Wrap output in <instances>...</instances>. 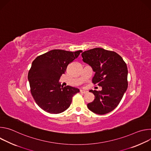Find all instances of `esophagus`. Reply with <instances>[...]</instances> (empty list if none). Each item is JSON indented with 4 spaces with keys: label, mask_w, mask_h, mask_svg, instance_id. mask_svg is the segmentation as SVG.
<instances>
[{
    "label": "esophagus",
    "mask_w": 151,
    "mask_h": 151,
    "mask_svg": "<svg viewBox=\"0 0 151 151\" xmlns=\"http://www.w3.org/2000/svg\"><path fill=\"white\" fill-rule=\"evenodd\" d=\"M87 92L88 91H86V90H80V93H82V94H85V93H87Z\"/></svg>",
    "instance_id": "obj_1"
}]
</instances>
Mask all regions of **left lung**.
I'll use <instances>...</instances> for the list:
<instances>
[{
  "label": "left lung",
  "instance_id": "obj_1",
  "mask_svg": "<svg viewBox=\"0 0 151 151\" xmlns=\"http://www.w3.org/2000/svg\"><path fill=\"white\" fill-rule=\"evenodd\" d=\"M95 72L92 82L102 87L101 91L90 90L95 97L87 104L93 112L104 115L115 109L128 87V69L122 58L114 51L96 48L81 54Z\"/></svg>",
  "mask_w": 151,
  "mask_h": 151
}]
</instances>
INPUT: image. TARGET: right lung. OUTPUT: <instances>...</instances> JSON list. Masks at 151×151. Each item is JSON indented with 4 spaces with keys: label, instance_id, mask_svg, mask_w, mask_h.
I'll return each instance as SVG.
<instances>
[{
    "label": "right lung",
    "instance_id": "obj_1",
    "mask_svg": "<svg viewBox=\"0 0 151 151\" xmlns=\"http://www.w3.org/2000/svg\"><path fill=\"white\" fill-rule=\"evenodd\" d=\"M82 51L53 50L37 57L28 73L31 94L36 104L50 114H57L68 109L78 88L59 82L68 64Z\"/></svg>",
    "mask_w": 151,
    "mask_h": 151
}]
</instances>
